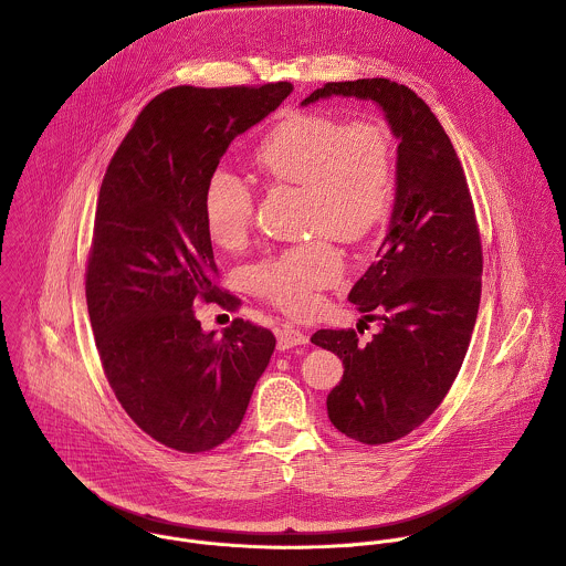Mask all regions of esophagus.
Instances as JSON below:
<instances>
[{
	"label": "esophagus",
	"mask_w": 566,
	"mask_h": 566,
	"mask_svg": "<svg viewBox=\"0 0 566 566\" xmlns=\"http://www.w3.org/2000/svg\"><path fill=\"white\" fill-rule=\"evenodd\" d=\"M306 343H308V336L293 325H284L277 329V349L280 352H286V349H293V347L306 345Z\"/></svg>",
	"instance_id": "obj_1"
}]
</instances>
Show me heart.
<instances>
[{
  "instance_id": "heart-1",
  "label": "heart",
  "mask_w": 566,
  "mask_h": 566,
  "mask_svg": "<svg viewBox=\"0 0 566 566\" xmlns=\"http://www.w3.org/2000/svg\"><path fill=\"white\" fill-rule=\"evenodd\" d=\"M260 168L284 184L304 186L315 230L358 241L385 221L394 199V149L380 120H343L334 114H293L258 147ZM253 219L251 186L228 168L210 172L203 221L221 249L244 241ZM343 260L329 241L286 249L249 271L251 289L266 302L304 313L315 293L336 284Z\"/></svg>"
}]
</instances>
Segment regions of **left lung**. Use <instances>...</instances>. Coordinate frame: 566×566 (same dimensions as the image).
Returning <instances> with one entry per match:
<instances>
[{
	"label": "left lung",
	"mask_w": 566,
	"mask_h": 566,
	"mask_svg": "<svg viewBox=\"0 0 566 566\" xmlns=\"http://www.w3.org/2000/svg\"><path fill=\"white\" fill-rule=\"evenodd\" d=\"M332 96L376 103L398 140L396 195L376 262L349 302L378 319L363 345L354 329H319L311 343L345 367L327 396L332 423L367 446L419 428L446 398L465 358L481 297V239L459 156L430 107L387 77L327 83Z\"/></svg>",
	"instance_id": "left-lung-1"
}]
</instances>
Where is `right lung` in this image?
<instances>
[{"label":"right lung","mask_w":566,"mask_h":566,"mask_svg":"<svg viewBox=\"0 0 566 566\" xmlns=\"http://www.w3.org/2000/svg\"><path fill=\"white\" fill-rule=\"evenodd\" d=\"M291 92V83H271L158 94L101 186L87 264L101 363L132 421L181 452H206L234 434L275 349L269 329L241 317L221 338L203 332L195 304L221 293L203 221L206 181L228 145Z\"/></svg>","instance_id":"obj_1"}]
</instances>
